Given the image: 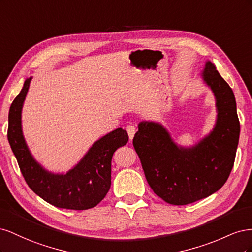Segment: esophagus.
Listing matches in <instances>:
<instances>
[{
	"label": "esophagus",
	"instance_id": "1",
	"mask_svg": "<svg viewBox=\"0 0 252 252\" xmlns=\"http://www.w3.org/2000/svg\"><path fill=\"white\" fill-rule=\"evenodd\" d=\"M126 130H127V133H128V136H129V140H130V142H131L132 139H133V135H134V133L136 131V129H135V127L133 125L130 124V125H128L126 127Z\"/></svg>",
	"mask_w": 252,
	"mask_h": 252
}]
</instances>
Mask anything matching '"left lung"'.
<instances>
[{
  "label": "left lung",
  "mask_w": 252,
  "mask_h": 252,
  "mask_svg": "<svg viewBox=\"0 0 252 252\" xmlns=\"http://www.w3.org/2000/svg\"><path fill=\"white\" fill-rule=\"evenodd\" d=\"M204 81L217 98L213 131L192 148L175 145L163 126L142 122L132 141L154 192L171 205L205 199L222 187L232 170L240 136L233 91L216 67L206 63Z\"/></svg>",
  "instance_id": "left-lung-1"
}]
</instances>
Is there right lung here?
Here are the masks:
<instances>
[{
	"label": "right lung",
	"instance_id": "obj_1",
	"mask_svg": "<svg viewBox=\"0 0 252 252\" xmlns=\"http://www.w3.org/2000/svg\"><path fill=\"white\" fill-rule=\"evenodd\" d=\"M32 78L25 81L8 114L10 147L27 185L44 201L59 208H93L107 194L111 185V158L128 142L127 131L118 128L96 141L82 161L66 174H53L37 164L26 146L21 128V111Z\"/></svg>",
	"mask_w": 252,
	"mask_h": 252
}]
</instances>
